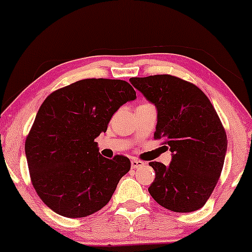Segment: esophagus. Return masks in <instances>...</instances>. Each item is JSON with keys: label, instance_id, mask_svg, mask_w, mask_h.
<instances>
[{"label": "esophagus", "instance_id": "esophagus-1", "mask_svg": "<svg viewBox=\"0 0 252 252\" xmlns=\"http://www.w3.org/2000/svg\"><path fill=\"white\" fill-rule=\"evenodd\" d=\"M143 164H144L143 161L137 160V158H132V160H131V167H132V168H141Z\"/></svg>", "mask_w": 252, "mask_h": 252}]
</instances>
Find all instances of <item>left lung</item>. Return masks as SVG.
I'll return each mask as SVG.
<instances>
[{"label": "left lung", "instance_id": "obj_1", "mask_svg": "<svg viewBox=\"0 0 252 252\" xmlns=\"http://www.w3.org/2000/svg\"><path fill=\"white\" fill-rule=\"evenodd\" d=\"M130 83L156 106L154 138L172 152L169 166L149 163L155 170L150 195L174 212L201 209L219 180L227 149L212 103L194 84L169 74L130 78Z\"/></svg>", "mask_w": 252, "mask_h": 252}]
</instances>
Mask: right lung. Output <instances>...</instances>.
<instances>
[{"mask_svg": "<svg viewBox=\"0 0 252 252\" xmlns=\"http://www.w3.org/2000/svg\"><path fill=\"white\" fill-rule=\"evenodd\" d=\"M135 98L124 80L92 78L43 100L25 152L32 184L46 206L63 217L83 218L108 204L130 160L104 158L94 138L106 131L120 106Z\"/></svg>", "mask_w": 252, "mask_h": 252, "instance_id": "obj_1", "label": "right lung"}]
</instances>
